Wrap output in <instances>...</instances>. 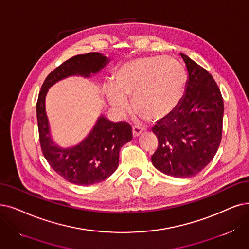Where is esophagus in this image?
<instances>
[{
    "label": "esophagus",
    "mask_w": 249,
    "mask_h": 249,
    "mask_svg": "<svg viewBox=\"0 0 249 249\" xmlns=\"http://www.w3.org/2000/svg\"><path fill=\"white\" fill-rule=\"evenodd\" d=\"M143 132V130L141 127L139 126H133L132 128V133H133V138H138L139 136H140V134Z\"/></svg>",
    "instance_id": "esophagus-1"
}]
</instances>
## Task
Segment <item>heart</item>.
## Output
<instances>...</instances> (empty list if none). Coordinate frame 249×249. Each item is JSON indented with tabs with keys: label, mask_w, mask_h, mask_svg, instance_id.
Wrapping results in <instances>:
<instances>
[{
	"label": "heart",
	"mask_w": 249,
	"mask_h": 249,
	"mask_svg": "<svg viewBox=\"0 0 249 249\" xmlns=\"http://www.w3.org/2000/svg\"><path fill=\"white\" fill-rule=\"evenodd\" d=\"M186 72L177 61L161 56L141 57L127 61L114 75V85L104 86L108 103L121 115L134 108L148 121H159L180 102Z\"/></svg>",
	"instance_id": "obj_1"
}]
</instances>
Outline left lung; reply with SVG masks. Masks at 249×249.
<instances>
[{"instance_id": "8db88e82", "label": "left lung", "mask_w": 249, "mask_h": 249, "mask_svg": "<svg viewBox=\"0 0 249 249\" xmlns=\"http://www.w3.org/2000/svg\"><path fill=\"white\" fill-rule=\"evenodd\" d=\"M188 79L185 93L172 112L152 128L158 148L151 156L156 170L175 178L200 173L222 140L224 102L213 77L180 53Z\"/></svg>"}]
</instances>
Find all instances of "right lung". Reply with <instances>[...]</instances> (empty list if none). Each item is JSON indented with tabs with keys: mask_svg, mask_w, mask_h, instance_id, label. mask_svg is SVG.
Returning <instances> with one entry per match:
<instances>
[{
	"mask_svg": "<svg viewBox=\"0 0 249 249\" xmlns=\"http://www.w3.org/2000/svg\"><path fill=\"white\" fill-rule=\"evenodd\" d=\"M109 62L110 58L98 52L76 55L47 76L38 94L36 117L43 154L58 175L78 186L100 183L116 171L121 148L133 139L132 127L124 122L113 123L101 114L83 141L71 147H62L52 138L46 96L49 89L62 79L69 76L90 78Z\"/></svg>",
	"mask_w": 249,
	"mask_h": 249,
	"instance_id": "add662e5",
	"label": "right lung"
}]
</instances>
